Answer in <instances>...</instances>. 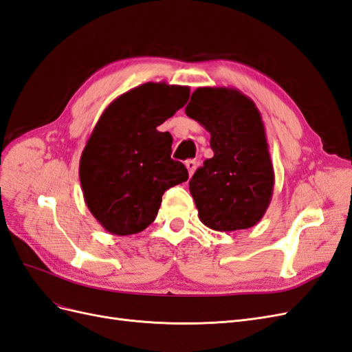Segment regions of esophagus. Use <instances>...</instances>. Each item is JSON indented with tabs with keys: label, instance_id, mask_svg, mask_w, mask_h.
I'll return each instance as SVG.
<instances>
[{
	"label": "esophagus",
	"instance_id": "esophagus-1",
	"mask_svg": "<svg viewBox=\"0 0 352 352\" xmlns=\"http://www.w3.org/2000/svg\"><path fill=\"white\" fill-rule=\"evenodd\" d=\"M185 166H186V168H188L189 176H192L194 172H195V168H197V162H195V160H186Z\"/></svg>",
	"mask_w": 352,
	"mask_h": 352
}]
</instances>
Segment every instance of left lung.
<instances>
[{"label":"left lung","mask_w":352,"mask_h":352,"mask_svg":"<svg viewBox=\"0 0 352 352\" xmlns=\"http://www.w3.org/2000/svg\"><path fill=\"white\" fill-rule=\"evenodd\" d=\"M185 113L210 132L214 153L189 180L199 220L217 232L255 226L270 206L274 186L257 105L235 88L204 87L190 95Z\"/></svg>","instance_id":"8db88e82"}]
</instances>
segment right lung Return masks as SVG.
I'll use <instances>...</instances> for the list:
<instances>
[{
	"instance_id": "1",
	"label": "right lung",
	"mask_w": 352,
	"mask_h": 352,
	"mask_svg": "<svg viewBox=\"0 0 352 352\" xmlns=\"http://www.w3.org/2000/svg\"><path fill=\"white\" fill-rule=\"evenodd\" d=\"M188 98V87L146 82L117 97L95 124L79 177L92 216L113 235L146 229L164 190L188 180L186 167L170 157L172 135L157 131Z\"/></svg>"
}]
</instances>
